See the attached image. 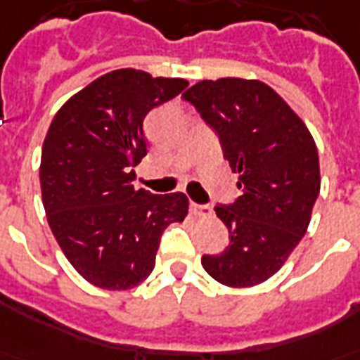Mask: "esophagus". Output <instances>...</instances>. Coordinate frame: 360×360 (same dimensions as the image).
Masks as SVG:
<instances>
[{
    "label": "esophagus",
    "mask_w": 360,
    "mask_h": 360,
    "mask_svg": "<svg viewBox=\"0 0 360 360\" xmlns=\"http://www.w3.org/2000/svg\"><path fill=\"white\" fill-rule=\"evenodd\" d=\"M191 212H193L194 215H198V217H206V215L212 214V207L200 206V204H194V202H191Z\"/></svg>",
    "instance_id": "obj_1"
}]
</instances>
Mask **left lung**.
Returning a JSON list of instances; mask_svg holds the SVG:
<instances>
[{
    "instance_id": "8db88e82",
    "label": "left lung",
    "mask_w": 360,
    "mask_h": 360,
    "mask_svg": "<svg viewBox=\"0 0 360 360\" xmlns=\"http://www.w3.org/2000/svg\"><path fill=\"white\" fill-rule=\"evenodd\" d=\"M219 135L242 194L215 206L231 242L202 267L231 288L262 284L307 233L321 167L313 135L278 93L259 79H202L183 93Z\"/></svg>"
}]
</instances>
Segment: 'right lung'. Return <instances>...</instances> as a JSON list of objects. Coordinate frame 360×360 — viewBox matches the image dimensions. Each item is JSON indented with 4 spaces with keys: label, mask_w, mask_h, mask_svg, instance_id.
<instances>
[{
    "label": "right lung",
    "mask_w": 360,
    "mask_h": 360,
    "mask_svg": "<svg viewBox=\"0 0 360 360\" xmlns=\"http://www.w3.org/2000/svg\"><path fill=\"white\" fill-rule=\"evenodd\" d=\"M187 85L120 68L72 95L53 118L41 148V200L63 254L93 286L129 290L146 281L162 233L187 217L183 193L133 187L148 145L145 116Z\"/></svg>",
    "instance_id": "add662e5"
}]
</instances>
